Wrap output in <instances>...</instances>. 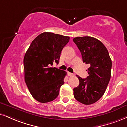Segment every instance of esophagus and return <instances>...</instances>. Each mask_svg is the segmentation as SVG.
I'll return each instance as SVG.
<instances>
[{
	"label": "esophagus",
	"mask_w": 127,
	"mask_h": 127,
	"mask_svg": "<svg viewBox=\"0 0 127 127\" xmlns=\"http://www.w3.org/2000/svg\"><path fill=\"white\" fill-rule=\"evenodd\" d=\"M68 76H70V77H72V76H73L74 75V74L73 73H68Z\"/></svg>",
	"instance_id": "1"
}]
</instances>
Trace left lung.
<instances>
[{
  "label": "left lung",
  "instance_id": "8db88e82",
  "mask_svg": "<svg viewBox=\"0 0 127 127\" xmlns=\"http://www.w3.org/2000/svg\"><path fill=\"white\" fill-rule=\"evenodd\" d=\"M73 41L81 52L83 62L90 65L86 78L77 75L80 83L73 89L74 96L78 102L90 105L98 101L106 90L111 78V59L107 48L97 38L78 37Z\"/></svg>",
  "mask_w": 127,
  "mask_h": 127
}]
</instances>
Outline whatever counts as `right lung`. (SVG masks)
<instances>
[{"label":"right lung","instance_id":"right-lung-1","mask_svg":"<svg viewBox=\"0 0 127 127\" xmlns=\"http://www.w3.org/2000/svg\"><path fill=\"white\" fill-rule=\"evenodd\" d=\"M70 37L44 32L30 44L23 59L25 81L30 94L41 103L52 101L59 95L67 73L55 67L61 52Z\"/></svg>","mask_w":127,"mask_h":127}]
</instances>
